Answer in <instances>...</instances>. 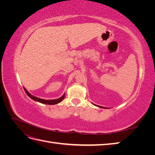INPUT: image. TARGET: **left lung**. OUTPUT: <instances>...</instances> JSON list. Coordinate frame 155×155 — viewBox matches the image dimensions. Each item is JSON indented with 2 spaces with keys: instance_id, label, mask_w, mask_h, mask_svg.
I'll list each match as a JSON object with an SVG mask.
<instances>
[{
  "instance_id": "1",
  "label": "left lung",
  "mask_w": 155,
  "mask_h": 155,
  "mask_svg": "<svg viewBox=\"0 0 155 155\" xmlns=\"http://www.w3.org/2000/svg\"><path fill=\"white\" fill-rule=\"evenodd\" d=\"M96 106H97V105H96ZM97 107H100V108H104V109H107L106 107H101V106H97Z\"/></svg>"
}]
</instances>
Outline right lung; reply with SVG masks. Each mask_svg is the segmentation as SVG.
Masks as SVG:
<instances>
[{"label":"right lung","instance_id":"obj_1","mask_svg":"<svg viewBox=\"0 0 155 155\" xmlns=\"http://www.w3.org/2000/svg\"><path fill=\"white\" fill-rule=\"evenodd\" d=\"M23 88H24L25 91V92L26 93V94H27L28 96L31 98V99L34 100V101L40 102V103H41V104H47V105H55V104H59V103L62 101V100L64 99V96H65V94H63L61 97L58 98V99L46 100H43V99H41V98H39V97H35V96H34L31 95L30 92H28V91L26 90V89L25 87H23Z\"/></svg>","mask_w":155,"mask_h":155}]
</instances>
